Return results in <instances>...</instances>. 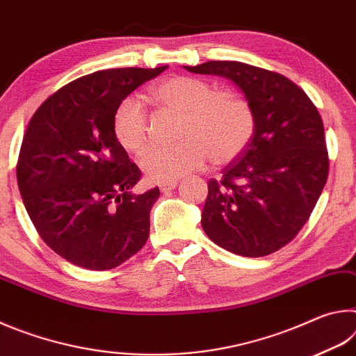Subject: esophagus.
<instances>
[{
    "label": "esophagus",
    "instance_id": "esophagus-1",
    "mask_svg": "<svg viewBox=\"0 0 356 356\" xmlns=\"http://www.w3.org/2000/svg\"><path fill=\"white\" fill-rule=\"evenodd\" d=\"M177 186V182L174 180V182H165V184H160V191H171Z\"/></svg>",
    "mask_w": 356,
    "mask_h": 356
}]
</instances>
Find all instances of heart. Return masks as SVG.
Segmentation results:
<instances>
[{
  "instance_id": "1",
  "label": "heart",
  "mask_w": 356,
  "mask_h": 356,
  "mask_svg": "<svg viewBox=\"0 0 356 356\" xmlns=\"http://www.w3.org/2000/svg\"><path fill=\"white\" fill-rule=\"evenodd\" d=\"M159 104L182 113L179 138L170 146L150 147L141 159V170L150 182H174L206 163L236 159L254 134L250 105L232 91H213L195 76L165 78L150 88ZM114 136L131 154H140L147 143V116L136 97H125L113 116Z\"/></svg>"
}]
</instances>
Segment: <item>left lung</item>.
<instances>
[{
	"label": "left lung",
	"instance_id": "8db88e82",
	"mask_svg": "<svg viewBox=\"0 0 356 356\" xmlns=\"http://www.w3.org/2000/svg\"><path fill=\"white\" fill-rule=\"evenodd\" d=\"M191 74L227 78L254 116L250 143L209 180L201 225L221 248L245 257L278 251L297 236L328 177V154L317 108L297 84L237 61L184 65Z\"/></svg>",
	"mask_w": 356,
	"mask_h": 356
}]
</instances>
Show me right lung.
Returning <instances> with one entry per match:
<instances>
[{
    "label": "right lung",
    "instance_id": "1",
    "mask_svg": "<svg viewBox=\"0 0 356 356\" xmlns=\"http://www.w3.org/2000/svg\"><path fill=\"white\" fill-rule=\"evenodd\" d=\"M166 67L76 78L29 120L17 165L20 195L42 240L70 264L110 270L146 243L160 191H131L141 171L114 136L113 116L129 94Z\"/></svg>",
    "mask_w": 356,
    "mask_h": 356
}]
</instances>
